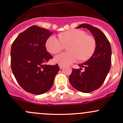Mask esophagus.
I'll return each mask as SVG.
<instances>
[{"label":"esophagus","mask_w":123,"mask_h":123,"mask_svg":"<svg viewBox=\"0 0 123 123\" xmlns=\"http://www.w3.org/2000/svg\"><path fill=\"white\" fill-rule=\"evenodd\" d=\"M59 68L60 69H62L63 68H64V65H61V64H59Z\"/></svg>","instance_id":"obj_1"}]
</instances>
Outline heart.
Listing matches in <instances>:
<instances>
[{"label":"heart","instance_id":"heart-1","mask_svg":"<svg viewBox=\"0 0 123 123\" xmlns=\"http://www.w3.org/2000/svg\"><path fill=\"white\" fill-rule=\"evenodd\" d=\"M59 39L52 35L46 42V48L48 52L56 54L64 48V44H69V52H62L55 56L54 61L62 65H67L81 59H89L96 48L95 38L87 35L85 31L73 29L59 34Z\"/></svg>","mask_w":123,"mask_h":123}]
</instances>
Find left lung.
I'll return each instance as SVG.
<instances>
[{
  "mask_svg": "<svg viewBox=\"0 0 123 123\" xmlns=\"http://www.w3.org/2000/svg\"><path fill=\"white\" fill-rule=\"evenodd\" d=\"M86 28L95 37L96 48L90 59L79 64L82 68L73 69L69 77L71 85L79 91L90 93L99 89L105 81L111 65V47L108 40L99 28L88 24H83L77 27Z\"/></svg>",
  "mask_w": 123,
  "mask_h": 123,
  "instance_id": "1",
  "label": "left lung"
}]
</instances>
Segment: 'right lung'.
<instances>
[{
    "label": "right lung",
    "mask_w": 123,
    "mask_h": 123,
    "mask_svg": "<svg viewBox=\"0 0 123 123\" xmlns=\"http://www.w3.org/2000/svg\"><path fill=\"white\" fill-rule=\"evenodd\" d=\"M52 33L45 28L33 25L20 33L12 43V73L17 82L27 92L41 95L50 90L54 84L59 66L44 64L53 58L45 46Z\"/></svg>",
    "instance_id": "add662e5"
}]
</instances>
